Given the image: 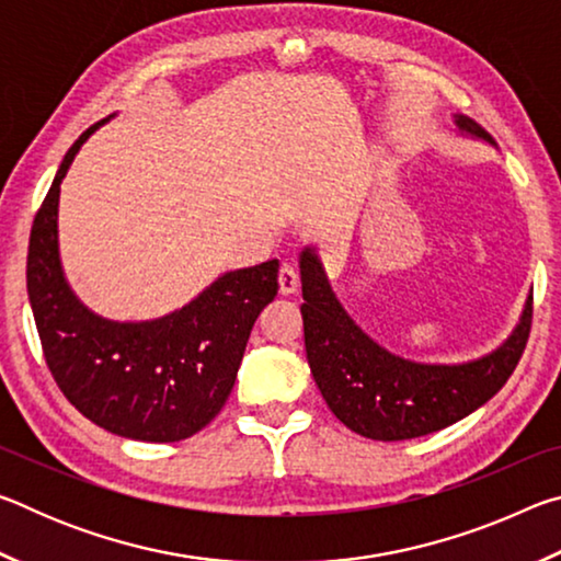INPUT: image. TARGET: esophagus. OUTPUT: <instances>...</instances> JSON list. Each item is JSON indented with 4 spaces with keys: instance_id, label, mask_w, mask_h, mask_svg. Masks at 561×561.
<instances>
[{
    "instance_id": "obj_1",
    "label": "esophagus",
    "mask_w": 561,
    "mask_h": 561,
    "mask_svg": "<svg viewBox=\"0 0 561 561\" xmlns=\"http://www.w3.org/2000/svg\"><path fill=\"white\" fill-rule=\"evenodd\" d=\"M297 287H299L297 267H294V264H289V262H284L279 267V291L284 294V297H289V294L297 291Z\"/></svg>"
}]
</instances>
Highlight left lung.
<instances>
[{
    "mask_svg": "<svg viewBox=\"0 0 561 561\" xmlns=\"http://www.w3.org/2000/svg\"><path fill=\"white\" fill-rule=\"evenodd\" d=\"M460 133L495 146L468 116ZM304 346L314 381L341 423L371 440H411L448 428L495 396L519 364L531 327V294L519 324L492 354L465 364H415L396 356L360 329L331 291L314 247L299 257Z\"/></svg>",
    "mask_w": 561,
    "mask_h": 561,
    "instance_id": "8db88e82",
    "label": "left lung"
}]
</instances>
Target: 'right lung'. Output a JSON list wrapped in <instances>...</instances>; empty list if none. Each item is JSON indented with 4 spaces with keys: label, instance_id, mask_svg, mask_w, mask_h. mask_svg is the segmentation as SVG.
<instances>
[{
    "label": "right lung",
    "instance_id": "right-lung-1",
    "mask_svg": "<svg viewBox=\"0 0 561 561\" xmlns=\"http://www.w3.org/2000/svg\"><path fill=\"white\" fill-rule=\"evenodd\" d=\"M106 121L69 148L34 217L26 291L46 366L76 411L121 438L185 440L222 411L254 321L277 297L279 262L227 272L153 321H111L83 307L59 260V193L79 148Z\"/></svg>",
    "mask_w": 561,
    "mask_h": 561
}]
</instances>
